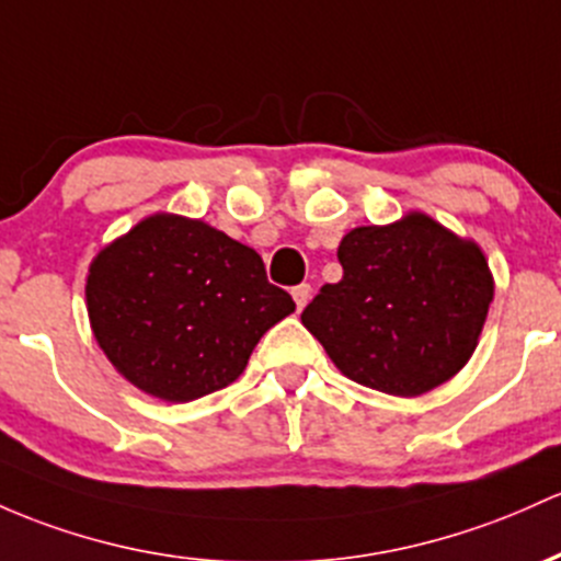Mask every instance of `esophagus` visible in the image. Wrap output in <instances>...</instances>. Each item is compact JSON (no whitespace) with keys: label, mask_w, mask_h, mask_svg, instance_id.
<instances>
[{"label":"esophagus","mask_w":561,"mask_h":561,"mask_svg":"<svg viewBox=\"0 0 561 561\" xmlns=\"http://www.w3.org/2000/svg\"><path fill=\"white\" fill-rule=\"evenodd\" d=\"M293 298H295V306H298V311H304L306 304H309V300H311V285L293 287Z\"/></svg>","instance_id":"obj_1"}]
</instances>
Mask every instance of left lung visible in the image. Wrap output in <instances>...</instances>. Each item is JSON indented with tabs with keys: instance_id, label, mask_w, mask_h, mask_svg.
Wrapping results in <instances>:
<instances>
[{
	"instance_id": "1",
	"label": "left lung",
	"mask_w": 561,
	"mask_h": 561,
	"mask_svg": "<svg viewBox=\"0 0 561 561\" xmlns=\"http://www.w3.org/2000/svg\"><path fill=\"white\" fill-rule=\"evenodd\" d=\"M337 261L343 279L324 285L300 322L346 378L421 397L471 359L495 293L477 242L408 213L351 229Z\"/></svg>"
}]
</instances>
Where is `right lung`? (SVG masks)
Returning <instances> with one entry per match:
<instances>
[{"instance_id":"obj_1","label":"right lung","mask_w":561,"mask_h":561,"mask_svg":"<svg viewBox=\"0 0 561 561\" xmlns=\"http://www.w3.org/2000/svg\"><path fill=\"white\" fill-rule=\"evenodd\" d=\"M84 295L111 365L164 402L226 389L263 332L295 311L255 250L170 213L149 215L98 252Z\"/></svg>"}]
</instances>
